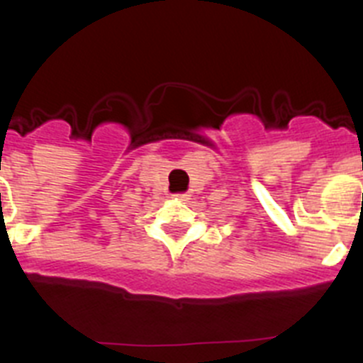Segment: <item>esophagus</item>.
<instances>
[{
  "label": "esophagus",
  "instance_id": "esophagus-1",
  "mask_svg": "<svg viewBox=\"0 0 363 363\" xmlns=\"http://www.w3.org/2000/svg\"><path fill=\"white\" fill-rule=\"evenodd\" d=\"M174 198L179 201H185L189 198V194H184V192H182V194H174Z\"/></svg>",
  "mask_w": 363,
  "mask_h": 363
}]
</instances>
